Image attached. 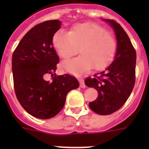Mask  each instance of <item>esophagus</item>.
Returning <instances> with one entry per match:
<instances>
[{"label":"esophagus","mask_w":149,"mask_h":149,"mask_svg":"<svg viewBox=\"0 0 149 149\" xmlns=\"http://www.w3.org/2000/svg\"><path fill=\"white\" fill-rule=\"evenodd\" d=\"M79 81H80V86H81V88L86 87V85L84 84V81L82 78H79Z\"/></svg>","instance_id":"34e87169"}]
</instances>
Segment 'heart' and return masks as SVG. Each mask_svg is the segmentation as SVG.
I'll return each mask as SVG.
<instances>
[{
	"label": "heart",
	"instance_id": "obj_1",
	"mask_svg": "<svg viewBox=\"0 0 149 149\" xmlns=\"http://www.w3.org/2000/svg\"><path fill=\"white\" fill-rule=\"evenodd\" d=\"M52 42L63 60L75 55L79 48L81 55L63 63L66 70L75 74L92 68L96 71L107 68L113 61L117 48L113 35L102 26L91 22L76 24L69 32L63 30L56 31Z\"/></svg>",
	"mask_w": 149,
	"mask_h": 149
}]
</instances>
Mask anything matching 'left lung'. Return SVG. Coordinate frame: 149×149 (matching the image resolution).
Instances as JSON below:
<instances>
[{
  "label": "left lung",
  "instance_id": "left-lung-1",
  "mask_svg": "<svg viewBox=\"0 0 149 149\" xmlns=\"http://www.w3.org/2000/svg\"><path fill=\"white\" fill-rule=\"evenodd\" d=\"M114 29L117 39L116 56L106 70L85 79V84L98 91L95 101L89 102L93 111L99 115H109L125 103L135 84L136 53L128 36L116 21L107 19Z\"/></svg>",
  "mask_w": 149,
  "mask_h": 149
}]
</instances>
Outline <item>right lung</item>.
Returning <instances> with one entry per match:
<instances>
[{
	"label": "right lung",
	"instance_id": "obj_1",
	"mask_svg": "<svg viewBox=\"0 0 149 149\" xmlns=\"http://www.w3.org/2000/svg\"><path fill=\"white\" fill-rule=\"evenodd\" d=\"M61 27L59 20H50L34 26L24 35L13 54L14 89L17 99L33 116L48 119L63 109L66 95L79 86L75 77L56 75L60 62L52 39ZM51 74V81H46Z\"/></svg>",
	"mask_w": 149,
	"mask_h": 149
}]
</instances>
